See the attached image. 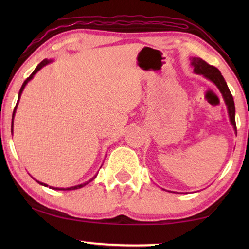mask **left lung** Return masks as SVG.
Wrapping results in <instances>:
<instances>
[{"label":"left lung","instance_id":"obj_1","mask_svg":"<svg viewBox=\"0 0 249 249\" xmlns=\"http://www.w3.org/2000/svg\"><path fill=\"white\" fill-rule=\"evenodd\" d=\"M191 60V66L193 67V72L196 74H202L205 79L210 80L211 82H213L215 86L217 87V89L220 90L221 94L223 96V100L226 104L227 107V113H229V117H230V122L233 128L236 132V123H235V104H234V99L233 95H231V91L227 87L226 81L223 78L222 73L220 72V70L215 67L209 65L208 62H205L204 60H202L201 58H196L192 57L190 58Z\"/></svg>","mask_w":249,"mask_h":249}]
</instances>
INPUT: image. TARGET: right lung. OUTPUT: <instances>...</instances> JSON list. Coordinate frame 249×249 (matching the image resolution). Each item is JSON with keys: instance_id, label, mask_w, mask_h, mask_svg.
I'll return each instance as SVG.
<instances>
[{"instance_id": "obj_1", "label": "right lung", "mask_w": 249, "mask_h": 249, "mask_svg": "<svg viewBox=\"0 0 249 249\" xmlns=\"http://www.w3.org/2000/svg\"><path fill=\"white\" fill-rule=\"evenodd\" d=\"M53 60H48V59H45V60H43L40 62V64L36 67V69L33 71V73L29 75V77L25 80L24 81V83H23V86H22V88H20V90H19V92H18V103H16V105H15V108H14V111H13V116H12V133H13V125H14V117H15V113H16V108H18V102H19V99H20V95H22V93H23V91H24V88L26 87V84L31 81V80L34 78V75H35L37 72H38V71L41 69V68H44V67L46 66V65H48V64H50V62H52ZM95 177H96V175L94 176V177H92V178L90 179V180H88V181H86V182H83V183H81V184H78V185H73V187H69V188H54V187H49L50 189H53V190H64V191H69V190H75V189H80V188H82V187H84V185H87L88 183H90L92 180H94L95 179ZM35 180V179H34ZM37 182H38L39 184H41V185H44V187H48V184H46V183H44V182H40V181H38V180H36Z\"/></svg>"}]
</instances>
